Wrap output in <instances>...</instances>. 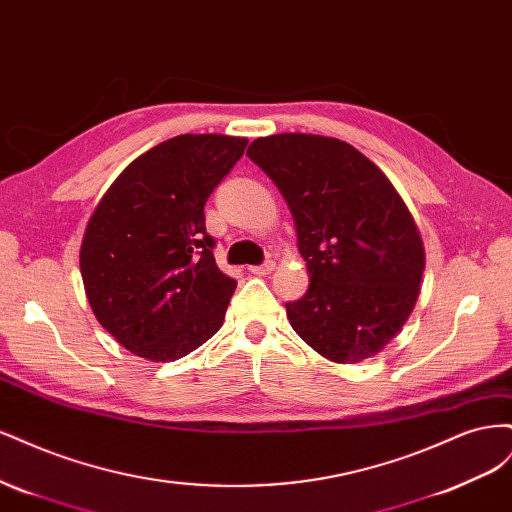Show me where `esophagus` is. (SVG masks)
<instances>
[{"instance_id":"34e87169","label":"esophagus","mask_w":512,"mask_h":512,"mask_svg":"<svg viewBox=\"0 0 512 512\" xmlns=\"http://www.w3.org/2000/svg\"><path fill=\"white\" fill-rule=\"evenodd\" d=\"M273 269H275V262H273V260H267L265 265L250 267V271H252L254 275H269V273H273Z\"/></svg>"}]
</instances>
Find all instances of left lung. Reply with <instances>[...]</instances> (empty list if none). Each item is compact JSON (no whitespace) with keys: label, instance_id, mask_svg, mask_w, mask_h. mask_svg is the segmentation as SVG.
I'll list each match as a JSON object with an SVG mask.
<instances>
[{"label":"left lung","instance_id":"1","mask_svg":"<svg viewBox=\"0 0 512 512\" xmlns=\"http://www.w3.org/2000/svg\"><path fill=\"white\" fill-rule=\"evenodd\" d=\"M247 156L282 192L307 262V292L286 303L292 329L333 363L378 354L410 318L425 271L423 239L393 183L331 136H262Z\"/></svg>","mask_w":512,"mask_h":512}]
</instances>
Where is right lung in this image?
<instances>
[{"label": "right lung", "instance_id": "right-lung-1", "mask_svg": "<svg viewBox=\"0 0 512 512\" xmlns=\"http://www.w3.org/2000/svg\"><path fill=\"white\" fill-rule=\"evenodd\" d=\"M247 138L181 134L138 156L91 213L81 245L87 301L132 354L168 363L220 331L237 282L213 258L205 203Z\"/></svg>", "mask_w": 512, "mask_h": 512}]
</instances>
